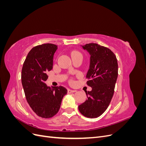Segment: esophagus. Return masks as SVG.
Here are the masks:
<instances>
[{
    "label": "esophagus",
    "mask_w": 146,
    "mask_h": 146,
    "mask_svg": "<svg viewBox=\"0 0 146 146\" xmlns=\"http://www.w3.org/2000/svg\"><path fill=\"white\" fill-rule=\"evenodd\" d=\"M76 91H75V90H70V89H69V90H68V93H69V94H70V93H72V92H75Z\"/></svg>",
    "instance_id": "obj_1"
}]
</instances>
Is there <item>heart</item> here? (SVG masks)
<instances>
[{"label": "heart", "instance_id": "1", "mask_svg": "<svg viewBox=\"0 0 146 146\" xmlns=\"http://www.w3.org/2000/svg\"><path fill=\"white\" fill-rule=\"evenodd\" d=\"M77 52H76V53H74V54H77Z\"/></svg>", "mask_w": 146, "mask_h": 146}]
</instances>
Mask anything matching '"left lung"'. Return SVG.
Instances as JSON below:
<instances>
[{"label": "left lung", "instance_id": "left-lung-1", "mask_svg": "<svg viewBox=\"0 0 146 146\" xmlns=\"http://www.w3.org/2000/svg\"><path fill=\"white\" fill-rule=\"evenodd\" d=\"M81 46L90 55L86 77L92 90L86 92L88 99L78 110L85 117L96 118L105 112L113 98L118 76L117 61L108 48L96 43Z\"/></svg>", "mask_w": 146, "mask_h": 146}]
</instances>
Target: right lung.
<instances>
[{
  "label": "right lung",
  "instance_id": "add662e5",
  "mask_svg": "<svg viewBox=\"0 0 146 146\" xmlns=\"http://www.w3.org/2000/svg\"><path fill=\"white\" fill-rule=\"evenodd\" d=\"M58 46L44 44L32 48L22 69L21 80L30 107L38 116L50 118L59 111L68 90L63 86H47V73L53 68L54 55Z\"/></svg>",
  "mask_w": 146,
  "mask_h": 146
}]
</instances>
